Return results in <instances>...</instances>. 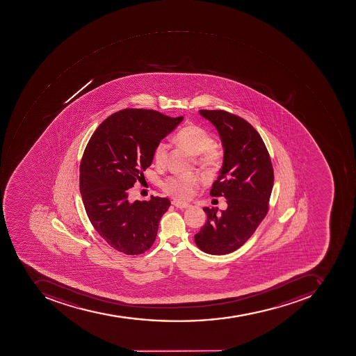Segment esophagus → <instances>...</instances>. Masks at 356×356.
I'll return each mask as SVG.
<instances>
[{"instance_id":"1","label":"esophagus","mask_w":356,"mask_h":356,"mask_svg":"<svg viewBox=\"0 0 356 356\" xmlns=\"http://www.w3.org/2000/svg\"><path fill=\"white\" fill-rule=\"evenodd\" d=\"M172 204L179 209H186L191 207V204H184V202H179V201L177 200L172 201Z\"/></svg>"}]
</instances>
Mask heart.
<instances>
[{
	"label": "heart",
	"instance_id": "heart-1",
	"mask_svg": "<svg viewBox=\"0 0 356 356\" xmlns=\"http://www.w3.org/2000/svg\"><path fill=\"white\" fill-rule=\"evenodd\" d=\"M175 138L181 146L197 155L199 165L207 171L216 172L221 168L223 152L213 145V136L206 129L200 125L188 124L177 132ZM152 156L156 165L160 167L165 165L168 158V145L165 142L158 143ZM200 179V175L194 172L172 175L163 181L162 189L165 194L177 200H188L194 195Z\"/></svg>",
	"mask_w": 356,
	"mask_h": 356
}]
</instances>
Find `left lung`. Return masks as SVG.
<instances>
[{
    "mask_svg": "<svg viewBox=\"0 0 356 356\" xmlns=\"http://www.w3.org/2000/svg\"><path fill=\"white\" fill-rule=\"evenodd\" d=\"M218 130L223 167L210 195L225 197L227 209L204 208L208 220L195 243L209 254H227L251 237L268 211L274 172L260 134L245 119L225 111H199Z\"/></svg>",
    "mask_w": 356,
    "mask_h": 356,
    "instance_id": "8db88e82",
    "label": "left lung"
}]
</instances>
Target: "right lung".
<instances>
[{"label": "right lung", "mask_w": 356, "mask_h": 356, "mask_svg": "<svg viewBox=\"0 0 356 356\" xmlns=\"http://www.w3.org/2000/svg\"><path fill=\"white\" fill-rule=\"evenodd\" d=\"M172 118L152 109L127 108L98 125L80 165V191L88 220L119 252L138 255L155 243L168 198L129 201V191L152 165L156 145L177 128Z\"/></svg>", "instance_id": "right-lung-1"}]
</instances>
